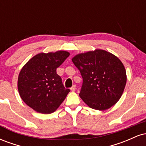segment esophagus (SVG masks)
Instances as JSON below:
<instances>
[{"label": "esophagus", "mask_w": 146, "mask_h": 146, "mask_svg": "<svg viewBox=\"0 0 146 146\" xmlns=\"http://www.w3.org/2000/svg\"><path fill=\"white\" fill-rule=\"evenodd\" d=\"M70 89H71V91H75V89H76V86H75V85H73V86H72V87L71 88H70Z\"/></svg>", "instance_id": "obj_1"}]
</instances>
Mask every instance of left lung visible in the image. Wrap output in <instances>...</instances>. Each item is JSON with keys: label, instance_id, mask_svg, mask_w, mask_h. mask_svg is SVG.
Listing matches in <instances>:
<instances>
[{"label": "left lung", "instance_id": "8db88e82", "mask_svg": "<svg viewBox=\"0 0 146 146\" xmlns=\"http://www.w3.org/2000/svg\"><path fill=\"white\" fill-rule=\"evenodd\" d=\"M83 79L80 96L91 108L106 110L121 98L126 72L117 57L97 49L75 56L72 59Z\"/></svg>", "mask_w": 146, "mask_h": 146}]
</instances>
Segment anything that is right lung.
Instances as JSON below:
<instances>
[{
  "label": "right lung",
  "instance_id": "right-lung-1",
  "mask_svg": "<svg viewBox=\"0 0 146 146\" xmlns=\"http://www.w3.org/2000/svg\"><path fill=\"white\" fill-rule=\"evenodd\" d=\"M69 55L64 51L39 53L29 60L20 72L18 88L21 98L38 113L56 111L70 92L56 72Z\"/></svg>",
  "mask_w": 146,
  "mask_h": 146
}]
</instances>
